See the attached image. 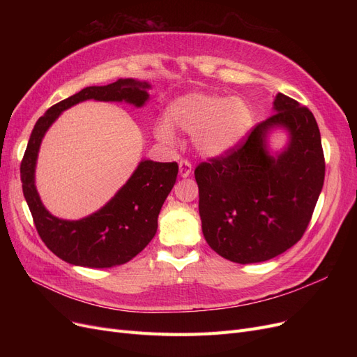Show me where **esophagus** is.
I'll list each match as a JSON object with an SVG mask.
<instances>
[{
  "label": "esophagus",
  "mask_w": 357,
  "mask_h": 357,
  "mask_svg": "<svg viewBox=\"0 0 357 357\" xmlns=\"http://www.w3.org/2000/svg\"><path fill=\"white\" fill-rule=\"evenodd\" d=\"M192 172V164L188 159H181L178 162V174L180 177H189Z\"/></svg>",
  "instance_id": "1"
}]
</instances>
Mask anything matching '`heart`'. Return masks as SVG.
I'll list each match as a JSON object with an SVG mask.
<instances>
[{"label":"heart","instance_id":"obj_1","mask_svg":"<svg viewBox=\"0 0 357 357\" xmlns=\"http://www.w3.org/2000/svg\"><path fill=\"white\" fill-rule=\"evenodd\" d=\"M253 125L250 105L243 98L190 92L180 96L168 109V121L160 119L155 135L162 143L172 144L174 128L192 134L193 146L205 156H220L238 144Z\"/></svg>","mask_w":357,"mask_h":357}]
</instances>
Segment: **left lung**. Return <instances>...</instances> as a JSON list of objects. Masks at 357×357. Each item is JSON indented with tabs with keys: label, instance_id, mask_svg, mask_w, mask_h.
Wrapping results in <instances>:
<instances>
[{
	"label": "left lung",
	"instance_id": "1",
	"mask_svg": "<svg viewBox=\"0 0 357 357\" xmlns=\"http://www.w3.org/2000/svg\"><path fill=\"white\" fill-rule=\"evenodd\" d=\"M283 127L289 143L268 153L266 137ZM205 241L236 264L269 261L304 235L325 180L320 131L304 105L277 93L274 114L247 139L195 168Z\"/></svg>",
	"mask_w": 357,
	"mask_h": 357
}]
</instances>
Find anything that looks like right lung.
<instances>
[{"instance_id": "obj_1", "label": "right lung", "mask_w": 357, "mask_h": 357, "mask_svg": "<svg viewBox=\"0 0 357 357\" xmlns=\"http://www.w3.org/2000/svg\"><path fill=\"white\" fill-rule=\"evenodd\" d=\"M147 82L119 79L107 86H89L41 116L32 129L20 164L24 197L40 238L62 261L88 268H112L135 257L158 231V215L177 180V162L144 159L116 195L98 211L80 220H63L43 205L36 188V165L41 139L59 114L86 100L129 102L143 107Z\"/></svg>"}]
</instances>
